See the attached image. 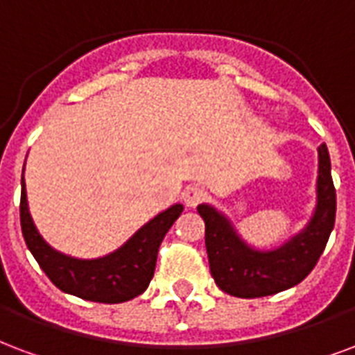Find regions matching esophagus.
<instances>
[{"mask_svg": "<svg viewBox=\"0 0 355 355\" xmlns=\"http://www.w3.org/2000/svg\"><path fill=\"white\" fill-rule=\"evenodd\" d=\"M182 199H184L186 207H198L199 203H203L205 199H207V190L201 188V186H190L182 193Z\"/></svg>", "mask_w": 355, "mask_h": 355, "instance_id": "34e87169", "label": "esophagus"}]
</instances>
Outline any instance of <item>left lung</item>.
<instances>
[{"mask_svg": "<svg viewBox=\"0 0 355 355\" xmlns=\"http://www.w3.org/2000/svg\"><path fill=\"white\" fill-rule=\"evenodd\" d=\"M337 196L325 144L318 148L316 207L309 224L284 244L259 250L246 243L225 214L199 205L205 220V246L214 282L235 297H265L297 286L314 269L335 225Z\"/></svg>", "mask_w": 355, "mask_h": 355, "instance_id": "left-lung-1", "label": "left lung"}]
</instances>
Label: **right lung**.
<instances>
[{
  "label": "right lung",
  "instance_id": "right-lung-1",
  "mask_svg": "<svg viewBox=\"0 0 355 355\" xmlns=\"http://www.w3.org/2000/svg\"><path fill=\"white\" fill-rule=\"evenodd\" d=\"M184 207L171 205L103 258L78 259L58 252L37 231L28 209L22 171L20 225L24 241L51 282L65 293L96 303H124L141 295L154 277L157 248Z\"/></svg>",
  "mask_w": 355,
  "mask_h": 355
}]
</instances>
